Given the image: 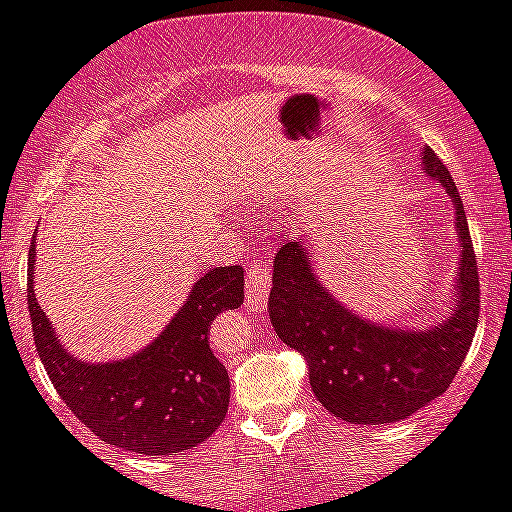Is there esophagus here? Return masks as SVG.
I'll list each match as a JSON object with an SVG mask.
<instances>
[{
    "instance_id": "34e87169",
    "label": "esophagus",
    "mask_w": 512,
    "mask_h": 512,
    "mask_svg": "<svg viewBox=\"0 0 512 512\" xmlns=\"http://www.w3.org/2000/svg\"><path fill=\"white\" fill-rule=\"evenodd\" d=\"M270 287H272L270 270H267V265H262V262H255V265L247 270V280H245L247 307H252L255 312H262L267 304V297H270Z\"/></svg>"
}]
</instances>
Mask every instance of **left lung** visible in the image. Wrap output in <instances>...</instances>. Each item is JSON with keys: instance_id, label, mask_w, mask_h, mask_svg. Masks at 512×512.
<instances>
[{"instance_id": "1", "label": "left lung", "mask_w": 512, "mask_h": 512, "mask_svg": "<svg viewBox=\"0 0 512 512\" xmlns=\"http://www.w3.org/2000/svg\"><path fill=\"white\" fill-rule=\"evenodd\" d=\"M423 173L446 188L456 208V285L448 314L423 329L374 322L352 312L319 282L312 250L282 242L275 255L270 322L287 347L307 359L309 384L329 414L381 426L409 418L451 386L478 327V262L466 210L446 165L423 148Z\"/></svg>"}]
</instances>
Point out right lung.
<instances>
[{
  "mask_svg": "<svg viewBox=\"0 0 512 512\" xmlns=\"http://www.w3.org/2000/svg\"><path fill=\"white\" fill-rule=\"evenodd\" d=\"M36 245L29 250V312L34 344L51 384L101 441L143 456H173L198 446L223 423L230 404L227 369L208 332L245 299L240 265L205 272L168 327L141 352L116 361L79 359L59 342L34 297Z\"/></svg>",
  "mask_w": 512,
  "mask_h": 512,
  "instance_id": "add662e5",
  "label": "right lung"
}]
</instances>
